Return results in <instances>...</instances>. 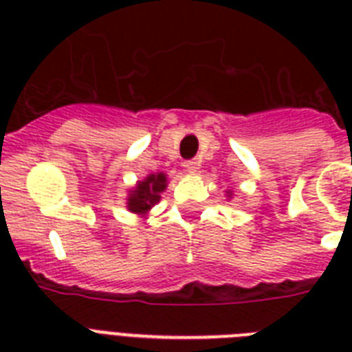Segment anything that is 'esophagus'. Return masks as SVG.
Returning <instances> with one entry per match:
<instances>
[{"instance_id": "obj_1", "label": "esophagus", "mask_w": 352, "mask_h": 352, "mask_svg": "<svg viewBox=\"0 0 352 352\" xmlns=\"http://www.w3.org/2000/svg\"><path fill=\"white\" fill-rule=\"evenodd\" d=\"M199 162L197 160H186V162H184V170L188 171V173H197V170H199Z\"/></svg>"}]
</instances>
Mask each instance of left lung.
I'll list each match as a JSON object with an SVG mask.
<instances>
[{
  "instance_id": "left-lung-1",
  "label": "left lung",
  "mask_w": 352,
  "mask_h": 352,
  "mask_svg": "<svg viewBox=\"0 0 352 352\" xmlns=\"http://www.w3.org/2000/svg\"><path fill=\"white\" fill-rule=\"evenodd\" d=\"M230 195H232V193H230ZM230 195H228V197H230Z\"/></svg>"
}]
</instances>
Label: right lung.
<instances>
[{
    "label": "right lung",
    "mask_w": 352,
    "mask_h": 352,
    "mask_svg": "<svg viewBox=\"0 0 352 352\" xmlns=\"http://www.w3.org/2000/svg\"><path fill=\"white\" fill-rule=\"evenodd\" d=\"M168 186V179L164 173H151L144 181H138L137 186L129 190L127 197V210L133 214L146 215L155 204L160 201V193Z\"/></svg>",
    "instance_id": "add662e5"
}]
</instances>
